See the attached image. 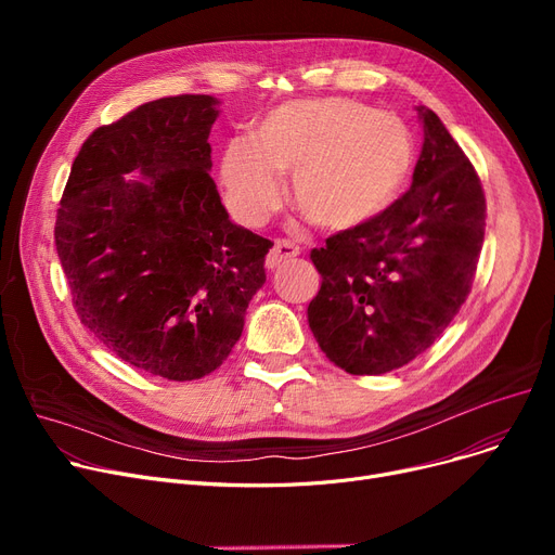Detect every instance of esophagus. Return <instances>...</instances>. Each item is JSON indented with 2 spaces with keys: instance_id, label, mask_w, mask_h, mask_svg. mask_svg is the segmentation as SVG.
I'll use <instances>...</instances> for the list:
<instances>
[{
  "instance_id": "esophagus-1",
  "label": "esophagus",
  "mask_w": 555,
  "mask_h": 555,
  "mask_svg": "<svg viewBox=\"0 0 555 555\" xmlns=\"http://www.w3.org/2000/svg\"><path fill=\"white\" fill-rule=\"evenodd\" d=\"M299 254V247L295 245V243H289V241H274V245H272V249H270V254H268V260H266V266H268V270H274V268H279L281 262H285V260H289V258H295Z\"/></svg>"
}]
</instances>
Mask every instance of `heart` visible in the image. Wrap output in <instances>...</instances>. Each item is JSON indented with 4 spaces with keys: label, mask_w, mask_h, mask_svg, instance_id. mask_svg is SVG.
<instances>
[{
    "label": "heart",
    "mask_w": 555,
    "mask_h": 555,
    "mask_svg": "<svg viewBox=\"0 0 555 555\" xmlns=\"http://www.w3.org/2000/svg\"><path fill=\"white\" fill-rule=\"evenodd\" d=\"M414 166V137L396 114L344 96L297 99L272 107L251 139H233L222 182L233 214L256 224L279 199V172H289V199L317 227L344 231L383 216Z\"/></svg>",
    "instance_id": "obj_1"
}]
</instances>
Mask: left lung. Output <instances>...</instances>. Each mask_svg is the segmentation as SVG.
Instances as JSON below:
<instances>
[{
	"instance_id": "8db88e82",
	"label": "left lung",
	"mask_w": 555,
	"mask_h": 555,
	"mask_svg": "<svg viewBox=\"0 0 555 555\" xmlns=\"http://www.w3.org/2000/svg\"><path fill=\"white\" fill-rule=\"evenodd\" d=\"M416 109L423 151L412 189L383 216L310 251L322 274L310 331L353 375H380L425 353L468 299L483 245L479 175L439 116Z\"/></svg>"
}]
</instances>
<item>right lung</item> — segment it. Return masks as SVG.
Masks as SVG:
<instances>
[{
  "instance_id": "1",
  "label": "right lung",
  "mask_w": 555,
  "mask_h": 555,
  "mask_svg": "<svg viewBox=\"0 0 555 555\" xmlns=\"http://www.w3.org/2000/svg\"><path fill=\"white\" fill-rule=\"evenodd\" d=\"M216 119L218 99L182 94L96 128L55 218L82 326L124 362L178 383L227 360L272 247L222 207L209 175Z\"/></svg>"
}]
</instances>
